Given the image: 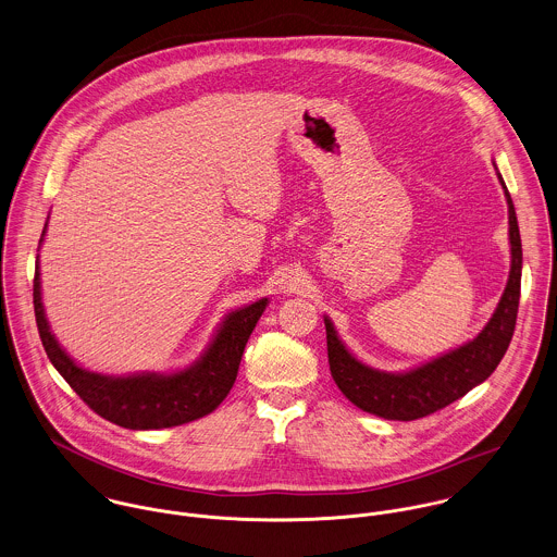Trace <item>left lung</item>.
<instances>
[{
  "label": "left lung",
  "instance_id": "1",
  "mask_svg": "<svg viewBox=\"0 0 557 557\" xmlns=\"http://www.w3.org/2000/svg\"><path fill=\"white\" fill-rule=\"evenodd\" d=\"M497 178L508 200L512 264L497 310L478 337L416 370L392 374L357 361L335 334L332 321L325 319L330 370L335 385L361 411L400 422L426 418L486 381L506 355L517 325L523 251L512 198L504 185L502 174H497Z\"/></svg>",
  "mask_w": 557,
  "mask_h": 557
}]
</instances>
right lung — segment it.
Segmentation results:
<instances>
[{
  "label": "right lung",
  "instance_id": "add662e5",
  "mask_svg": "<svg viewBox=\"0 0 557 557\" xmlns=\"http://www.w3.org/2000/svg\"><path fill=\"white\" fill-rule=\"evenodd\" d=\"M267 304V299H260L230 312L207 352L183 372L106 376L77 366L49 332L40 301V269L36 258L34 314L47 357L95 413L131 431L181 426L213 413L236 381L245 344Z\"/></svg>",
  "mask_w": 557,
  "mask_h": 557
}]
</instances>
